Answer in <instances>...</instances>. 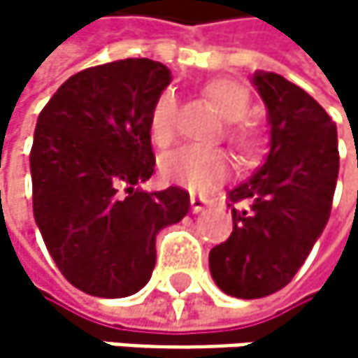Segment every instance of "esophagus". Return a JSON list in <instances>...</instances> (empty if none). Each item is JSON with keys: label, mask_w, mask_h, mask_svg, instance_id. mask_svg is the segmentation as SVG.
I'll return each mask as SVG.
<instances>
[{"label": "esophagus", "mask_w": 358, "mask_h": 358, "mask_svg": "<svg viewBox=\"0 0 358 358\" xmlns=\"http://www.w3.org/2000/svg\"><path fill=\"white\" fill-rule=\"evenodd\" d=\"M206 206H210V199H206L201 195H191V210L193 213H201Z\"/></svg>", "instance_id": "1"}]
</instances>
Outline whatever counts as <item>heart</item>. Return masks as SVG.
Segmentation results:
<instances>
[{
    "instance_id": "heart-1",
    "label": "heart",
    "mask_w": 358,
    "mask_h": 358,
    "mask_svg": "<svg viewBox=\"0 0 358 358\" xmlns=\"http://www.w3.org/2000/svg\"><path fill=\"white\" fill-rule=\"evenodd\" d=\"M203 96L215 109L229 120L227 141L236 148V152L251 161L257 157L262 139L257 129L245 117L251 111V94L249 90L234 79H215L206 83ZM176 120H178V103L173 92L165 90L159 94L148 117V133L155 145L165 148L176 137ZM229 159L223 150H208L197 145H185L161 159V176L171 185H180L191 191H208L221 185L229 176Z\"/></svg>"
}]
</instances>
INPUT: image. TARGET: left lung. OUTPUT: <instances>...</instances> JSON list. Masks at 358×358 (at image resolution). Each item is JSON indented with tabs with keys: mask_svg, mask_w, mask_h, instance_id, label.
Segmentation results:
<instances>
[{
	"mask_svg": "<svg viewBox=\"0 0 358 358\" xmlns=\"http://www.w3.org/2000/svg\"><path fill=\"white\" fill-rule=\"evenodd\" d=\"M253 85L268 109L271 152L227 193L234 229L208 255L213 279L236 299L292 281L329 221L339 171L337 127L318 101L275 73H255Z\"/></svg>",
	"mask_w": 358,
	"mask_h": 358,
	"instance_id": "1",
	"label": "left lung"
}]
</instances>
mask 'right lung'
Wrapping results in <instances>:
<instances>
[{
    "instance_id": "add662e5",
    "label": "right lung",
    "mask_w": 358,
    "mask_h": 358,
    "mask_svg": "<svg viewBox=\"0 0 358 358\" xmlns=\"http://www.w3.org/2000/svg\"><path fill=\"white\" fill-rule=\"evenodd\" d=\"M169 71L129 57L92 66L40 111L29 152L34 219L81 292L131 296L157 262V234L189 213V193L137 189L155 173L148 117Z\"/></svg>"
}]
</instances>
